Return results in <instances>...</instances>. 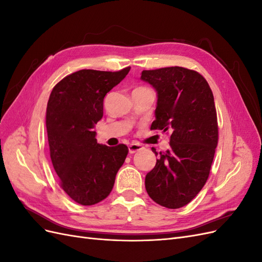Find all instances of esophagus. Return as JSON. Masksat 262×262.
<instances>
[{"label": "esophagus", "instance_id": "obj_1", "mask_svg": "<svg viewBox=\"0 0 262 262\" xmlns=\"http://www.w3.org/2000/svg\"><path fill=\"white\" fill-rule=\"evenodd\" d=\"M142 148H143V146H142L141 144L132 143V144L129 145V153L130 154H134L136 152H139V150H141Z\"/></svg>", "mask_w": 262, "mask_h": 262}]
</instances>
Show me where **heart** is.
<instances>
[{"label": "heart", "instance_id": "b5f03b06", "mask_svg": "<svg viewBox=\"0 0 262 262\" xmlns=\"http://www.w3.org/2000/svg\"><path fill=\"white\" fill-rule=\"evenodd\" d=\"M138 89H139V87H138Z\"/></svg>", "mask_w": 262, "mask_h": 262}]
</instances>
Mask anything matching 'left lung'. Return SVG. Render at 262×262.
<instances>
[{"mask_svg":"<svg viewBox=\"0 0 262 262\" xmlns=\"http://www.w3.org/2000/svg\"><path fill=\"white\" fill-rule=\"evenodd\" d=\"M141 80L157 93L150 130L171 132L170 148L160 153L145 177L146 191L162 207L179 209L209 178L219 140L213 93L200 73L181 67L143 71Z\"/></svg>","mask_w":262,"mask_h":262,"instance_id":"obj_1","label":"left lung"}]
</instances>
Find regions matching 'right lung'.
I'll return each mask as SVG.
<instances>
[{"label":"right lung","mask_w":262,"mask_h":262,"mask_svg":"<svg viewBox=\"0 0 262 262\" xmlns=\"http://www.w3.org/2000/svg\"><path fill=\"white\" fill-rule=\"evenodd\" d=\"M80 70L53 87L46 125L50 157L60 186L76 203L96 204L109 195L129 149L97 143L93 131L104 115V98L129 73Z\"/></svg>","instance_id":"right-lung-1"}]
</instances>
